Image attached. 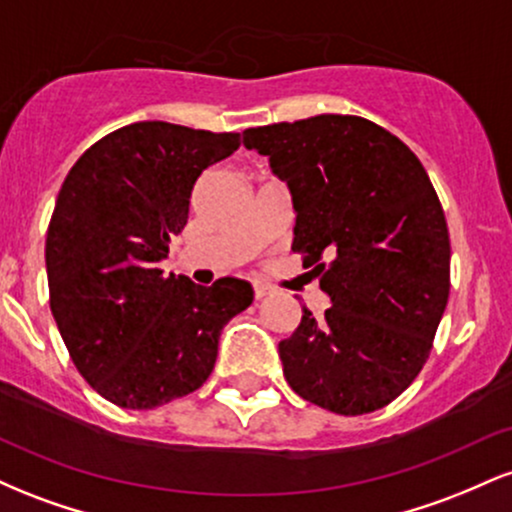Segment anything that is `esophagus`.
Instances as JSON below:
<instances>
[{
  "mask_svg": "<svg viewBox=\"0 0 512 512\" xmlns=\"http://www.w3.org/2000/svg\"><path fill=\"white\" fill-rule=\"evenodd\" d=\"M274 286H269V284H264V281H255V298L257 301H262V298H267V296H274Z\"/></svg>",
  "mask_w": 512,
  "mask_h": 512,
  "instance_id": "esophagus-1",
  "label": "esophagus"
}]
</instances>
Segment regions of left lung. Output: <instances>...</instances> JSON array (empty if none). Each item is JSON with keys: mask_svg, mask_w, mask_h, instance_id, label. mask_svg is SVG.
<instances>
[{"mask_svg": "<svg viewBox=\"0 0 512 512\" xmlns=\"http://www.w3.org/2000/svg\"><path fill=\"white\" fill-rule=\"evenodd\" d=\"M296 209L293 252L332 298L279 344L291 390L334 414L383 409L421 373L450 296L448 221L426 168L366 117L250 127Z\"/></svg>", "mask_w": 512, "mask_h": 512, "instance_id": "1", "label": "left lung"}]
</instances>
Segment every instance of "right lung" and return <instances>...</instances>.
Instances as JSON below:
<instances>
[{
	"label": "right lung",
	"instance_id": "1",
	"mask_svg": "<svg viewBox=\"0 0 512 512\" xmlns=\"http://www.w3.org/2000/svg\"><path fill=\"white\" fill-rule=\"evenodd\" d=\"M238 132L134 122L98 139L62 182L45 240L50 310L76 370L125 409H154L207 383L223 325L255 298L248 281L163 276L202 170Z\"/></svg>",
	"mask_w": 512,
	"mask_h": 512
}]
</instances>
